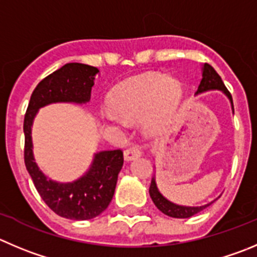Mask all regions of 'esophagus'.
<instances>
[{
	"instance_id": "obj_1",
	"label": "esophagus",
	"mask_w": 257,
	"mask_h": 257,
	"mask_svg": "<svg viewBox=\"0 0 257 257\" xmlns=\"http://www.w3.org/2000/svg\"><path fill=\"white\" fill-rule=\"evenodd\" d=\"M143 151H141V148L139 145H133L130 148H127L123 153V158L126 161H131L134 159L140 158Z\"/></svg>"
}]
</instances>
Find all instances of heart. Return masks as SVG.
I'll return each mask as SVG.
<instances>
[{
	"mask_svg": "<svg viewBox=\"0 0 257 257\" xmlns=\"http://www.w3.org/2000/svg\"><path fill=\"white\" fill-rule=\"evenodd\" d=\"M183 98L182 83L160 73H145L118 83L109 92L107 103L117 114L106 113L103 119L111 126L124 119L141 117L144 130L158 134L172 122Z\"/></svg>",
	"mask_w": 257,
	"mask_h": 257,
	"instance_id": "obj_1",
	"label": "heart"
}]
</instances>
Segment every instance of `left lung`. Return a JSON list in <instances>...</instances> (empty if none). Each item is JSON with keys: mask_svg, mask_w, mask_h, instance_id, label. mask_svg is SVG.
<instances>
[{"mask_svg": "<svg viewBox=\"0 0 257 257\" xmlns=\"http://www.w3.org/2000/svg\"><path fill=\"white\" fill-rule=\"evenodd\" d=\"M221 90L227 96V98L231 102L232 111H233V102H232V96L228 92V89L226 88L224 83L222 82L221 77L218 75V73L213 69V67H211L209 64H204L203 68H202V80L199 83V87H198L197 94L198 93H203V92H207V90ZM149 193H150V197L153 199L154 204L158 207L159 211L163 212L164 214H167L169 217H174V218H189V217L194 216V214L199 213L200 211H203L204 208H207L208 206H211L213 202L208 204H204V206L199 207H188V206H179V204H175L170 200H168L167 198L164 197L160 192H159L158 187H156L155 177L153 178L150 184V189H149Z\"/></svg>", "mask_w": 257, "mask_h": 257, "instance_id": "left-lung-1", "label": "left lung"}]
</instances>
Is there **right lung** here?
Here are the masks:
<instances>
[{"instance_id": "obj_1", "label": "right lung", "mask_w": 257, "mask_h": 257, "mask_svg": "<svg viewBox=\"0 0 257 257\" xmlns=\"http://www.w3.org/2000/svg\"><path fill=\"white\" fill-rule=\"evenodd\" d=\"M98 72L96 67L82 63L63 65L36 85L24 119V158L36 190L51 211L75 221L94 218L108 207L123 165V154L121 150L99 151L94 154L89 169L79 179L70 183L55 182L49 179L34 160L31 127L41 107L58 102L78 104L89 102L94 77Z\"/></svg>"}]
</instances>
